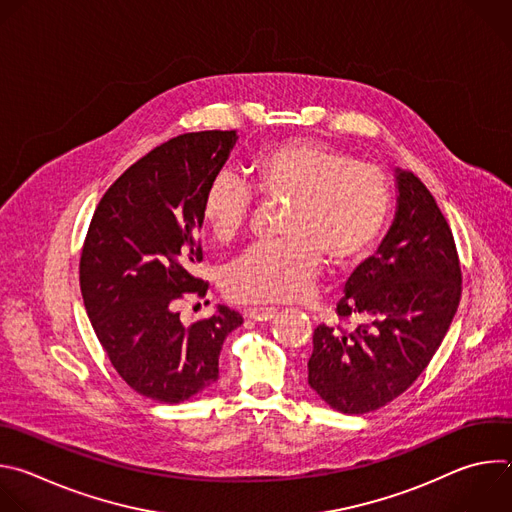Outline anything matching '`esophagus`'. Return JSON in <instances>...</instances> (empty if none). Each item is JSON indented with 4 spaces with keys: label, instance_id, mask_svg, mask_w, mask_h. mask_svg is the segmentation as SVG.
<instances>
[{
    "label": "esophagus",
    "instance_id": "esophagus-1",
    "mask_svg": "<svg viewBox=\"0 0 512 512\" xmlns=\"http://www.w3.org/2000/svg\"><path fill=\"white\" fill-rule=\"evenodd\" d=\"M275 314H277L275 308H247V310H245V316H247L249 320H255V322H267V320H271Z\"/></svg>",
    "mask_w": 512,
    "mask_h": 512
}]
</instances>
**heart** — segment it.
<instances>
[{"label":"heart","instance_id":"heart-1","mask_svg":"<svg viewBox=\"0 0 512 512\" xmlns=\"http://www.w3.org/2000/svg\"><path fill=\"white\" fill-rule=\"evenodd\" d=\"M259 194L285 200V237L251 247L223 275L233 302L273 304L304 298L316 283L324 259L346 267L377 245L391 210L385 172L318 139H287L269 145L253 160ZM253 210L247 184L231 172L216 174L202 196L200 218L214 241L231 243Z\"/></svg>","mask_w":512,"mask_h":512}]
</instances>
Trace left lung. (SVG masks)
<instances>
[{"instance_id":"left-lung-1","label":"left lung","mask_w":512,"mask_h":512,"mask_svg":"<svg viewBox=\"0 0 512 512\" xmlns=\"http://www.w3.org/2000/svg\"><path fill=\"white\" fill-rule=\"evenodd\" d=\"M397 212L377 253L362 261L336 304L352 330L320 324L310 387L336 411L362 415L401 393L440 348L462 296L452 229L425 184L397 168Z\"/></svg>"}]
</instances>
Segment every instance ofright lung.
<instances>
[{"label":"right lung","instance_id":"right-lung-1","mask_svg":"<svg viewBox=\"0 0 512 512\" xmlns=\"http://www.w3.org/2000/svg\"><path fill=\"white\" fill-rule=\"evenodd\" d=\"M237 131L178 135L127 168L101 198L81 253V291L93 330L119 377L139 395L180 403L218 379V356L239 312L218 306L192 326L184 296H206L200 202Z\"/></svg>","mask_w":512,"mask_h":512}]
</instances>
